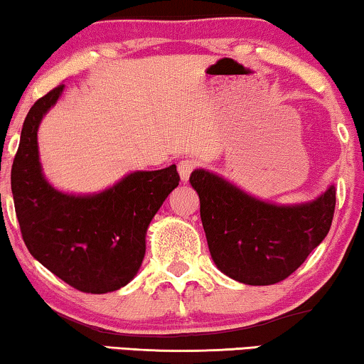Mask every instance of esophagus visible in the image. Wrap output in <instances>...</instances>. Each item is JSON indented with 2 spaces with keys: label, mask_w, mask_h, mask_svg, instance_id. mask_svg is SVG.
Instances as JSON below:
<instances>
[{
  "label": "esophagus",
  "mask_w": 364,
  "mask_h": 364,
  "mask_svg": "<svg viewBox=\"0 0 364 364\" xmlns=\"http://www.w3.org/2000/svg\"><path fill=\"white\" fill-rule=\"evenodd\" d=\"M196 167H197V162L191 161V159H183V161L178 162L177 168H178V176H181V181L182 182H187L188 177H191L192 171Z\"/></svg>",
  "instance_id": "34e87169"
}]
</instances>
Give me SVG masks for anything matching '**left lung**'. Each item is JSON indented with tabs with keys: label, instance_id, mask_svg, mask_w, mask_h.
<instances>
[{
	"label": "left lung",
	"instance_id": "obj_1",
	"mask_svg": "<svg viewBox=\"0 0 364 364\" xmlns=\"http://www.w3.org/2000/svg\"><path fill=\"white\" fill-rule=\"evenodd\" d=\"M191 186L200 198L212 260L245 285H273L290 277L328 235L335 213V186L295 205L260 200L205 168L192 172Z\"/></svg>",
	"mask_w": 364,
	"mask_h": 364
}]
</instances>
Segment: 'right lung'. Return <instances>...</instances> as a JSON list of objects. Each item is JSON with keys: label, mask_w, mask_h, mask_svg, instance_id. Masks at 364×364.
Returning <instances> with one entry per match:
<instances>
[{"label": "right lung", "mask_w": 364, "mask_h": 364, "mask_svg": "<svg viewBox=\"0 0 364 364\" xmlns=\"http://www.w3.org/2000/svg\"><path fill=\"white\" fill-rule=\"evenodd\" d=\"M64 84L38 99L24 119L11 168V191L23 240L36 260L84 293L126 287L146 255L149 223L178 186L177 167L137 171L99 193L54 188L39 162L38 129Z\"/></svg>", "instance_id": "1"}]
</instances>
